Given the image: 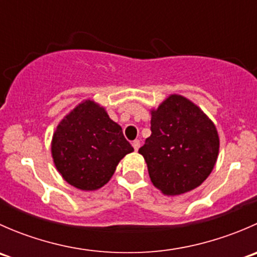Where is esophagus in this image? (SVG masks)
Listing matches in <instances>:
<instances>
[{
  "label": "esophagus",
  "mask_w": 257,
  "mask_h": 257,
  "mask_svg": "<svg viewBox=\"0 0 257 257\" xmlns=\"http://www.w3.org/2000/svg\"><path fill=\"white\" fill-rule=\"evenodd\" d=\"M132 145H133V148H134V150H138L139 148H141V141H139V139H136V141L133 142V143H132Z\"/></svg>",
  "instance_id": "34e87169"
}]
</instances>
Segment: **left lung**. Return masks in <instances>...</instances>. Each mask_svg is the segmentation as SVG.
<instances>
[{"label":"left lung","instance_id":"obj_1","mask_svg":"<svg viewBox=\"0 0 257 257\" xmlns=\"http://www.w3.org/2000/svg\"><path fill=\"white\" fill-rule=\"evenodd\" d=\"M150 131L139 153L163 194L188 193L209 177L219 154V136L200 108L181 95H170L152 110Z\"/></svg>","mask_w":257,"mask_h":257}]
</instances>
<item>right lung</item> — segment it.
Instances as JSON below:
<instances>
[{
    "mask_svg": "<svg viewBox=\"0 0 257 257\" xmlns=\"http://www.w3.org/2000/svg\"><path fill=\"white\" fill-rule=\"evenodd\" d=\"M120 125L93 100L77 105L58 124L52 157L64 180L80 190H97L109 181L120 159L133 152Z\"/></svg>",
    "mask_w": 257,
    "mask_h": 257,
    "instance_id": "1",
    "label": "right lung"
}]
</instances>
